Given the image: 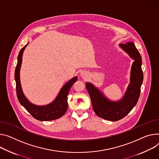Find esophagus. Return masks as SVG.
<instances>
[{
  "label": "esophagus",
  "instance_id": "obj_1",
  "mask_svg": "<svg viewBox=\"0 0 159 159\" xmlns=\"http://www.w3.org/2000/svg\"><path fill=\"white\" fill-rule=\"evenodd\" d=\"M81 77H85V74L84 73V72H82V73H81Z\"/></svg>",
  "mask_w": 159,
  "mask_h": 159
}]
</instances>
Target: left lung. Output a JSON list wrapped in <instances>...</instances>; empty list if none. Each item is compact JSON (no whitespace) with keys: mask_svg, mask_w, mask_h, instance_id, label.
I'll return each instance as SVG.
<instances>
[{"mask_svg":"<svg viewBox=\"0 0 159 159\" xmlns=\"http://www.w3.org/2000/svg\"><path fill=\"white\" fill-rule=\"evenodd\" d=\"M120 47L134 60L131 67L130 84L124 97L118 102H111L93 84L89 82L85 84L96 114L101 118L113 122L123 119L135 107L139 98L143 80L141 56L134 42L120 44Z\"/></svg>","mask_w":159,"mask_h":159,"instance_id":"8db88e82","label":"left lung"}]
</instances>
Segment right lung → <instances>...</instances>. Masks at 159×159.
<instances>
[{
  "instance_id": "right-lung-1",
  "label": "right lung",
  "mask_w": 159,
  "mask_h": 159,
  "mask_svg": "<svg viewBox=\"0 0 159 159\" xmlns=\"http://www.w3.org/2000/svg\"><path fill=\"white\" fill-rule=\"evenodd\" d=\"M28 44V43L20 50L19 52L18 63L15 69V73H14L18 99L20 104L37 120L40 121H49L59 119L63 116L67 110V96L72 85L77 81V77L72 78L63 86L59 94H57L56 99L51 103L44 106H37L31 103L26 98L23 93L20 79V70L22 63L23 53Z\"/></svg>"
}]
</instances>
